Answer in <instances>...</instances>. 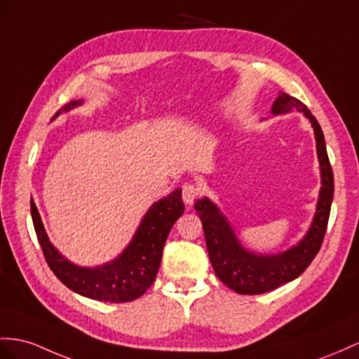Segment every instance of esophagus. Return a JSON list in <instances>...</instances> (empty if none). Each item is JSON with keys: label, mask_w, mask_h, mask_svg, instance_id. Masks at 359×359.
I'll use <instances>...</instances> for the list:
<instances>
[{"label": "esophagus", "mask_w": 359, "mask_h": 359, "mask_svg": "<svg viewBox=\"0 0 359 359\" xmlns=\"http://www.w3.org/2000/svg\"><path fill=\"white\" fill-rule=\"evenodd\" d=\"M201 194V187L197 185V183H185V185L182 187V197L183 201H185L187 205H192L194 203V200Z\"/></svg>", "instance_id": "34e87169"}]
</instances>
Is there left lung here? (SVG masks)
<instances>
[{
	"instance_id": "left-lung-1",
	"label": "left lung",
	"mask_w": 359,
	"mask_h": 359,
	"mask_svg": "<svg viewBox=\"0 0 359 359\" xmlns=\"http://www.w3.org/2000/svg\"><path fill=\"white\" fill-rule=\"evenodd\" d=\"M292 109L305 114L311 126L314 127L317 156L321 167V189L314 222L305 238L296 247L279 255L267 256L247 252L212 201L201 198L194 203L203 224L209 259L217 278L238 294H264L299 278L309 267L323 244L334 197V172L327 158L321 127L300 100L280 92L278 100L274 101L271 112L278 115L290 112Z\"/></svg>"
}]
</instances>
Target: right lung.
Here are the masks:
<instances>
[{"instance_id": "obj_1", "label": "right lung", "mask_w": 359, "mask_h": 359, "mask_svg": "<svg viewBox=\"0 0 359 359\" xmlns=\"http://www.w3.org/2000/svg\"><path fill=\"white\" fill-rule=\"evenodd\" d=\"M80 103L81 101H71L63 109L68 110ZM30 209L43 258L56 278L80 296L98 302L124 303L141 297L153 285L159 271L165 241L172 224L185 210V205L182 200V189L172 191L168 197L159 200L145 214L123 255L95 269L77 267L63 258L50 243L33 200Z\"/></svg>"}]
</instances>
